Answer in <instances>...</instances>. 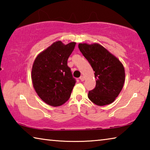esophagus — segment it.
I'll list each match as a JSON object with an SVG mask.
<instances>
[{
    "instance_id": "1",
    "label": "esophagus",
    "mask_w": 150,
    "mask_h": 150,
    "mask_svg": "<svg viewBox=\"0 0 150 150\" xmlns=\"http://www.w3.org/2000/svg\"><path fill=\"white\" fill-rule=\"evenodd\" d=\"M79 79H80V80H81V81H85V77H84V76H81Z\"/></svg>"
}]
</instances>
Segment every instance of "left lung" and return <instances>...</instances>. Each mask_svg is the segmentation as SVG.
Here are the masks:
<instances>
[{
  "mask_svg": "<svg viewBox=\"0 0 150 150\" xmlns=\"http://www.w3.org/2000/svg\"><path fill=\"white\" fill-rule=\"evenodd\" d=\"M79 48L95 71L96 87L88 97L98 106L110 105L123 88L125 71L117 57L97 43L79 44Z\"/></svg>",
  "mask_w": 150,
  "mask_h": 150,
  "instance_id": "8db88e82",
  "label": "left lung"
}]
</instances>
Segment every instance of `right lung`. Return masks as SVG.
I'll return each mask as SVG.
<instances>
[{
  "label": "right lung",
  "instance_id": "1",
  "mask_svg": "<svg viewBox=\"0 0 150 150\" xmlns=\"http://www.w3.org/2000/svg\"><path fill=\"white\" fill-rule=\"evenodd\" d=\"M76 43L57 41L38 55L33 63L32 85L39 97L52 106L67 102L76 83L67 59Z\"/></svg>",
  "mask_w": 150,
  "mask_h": 150
}]
</instances>
